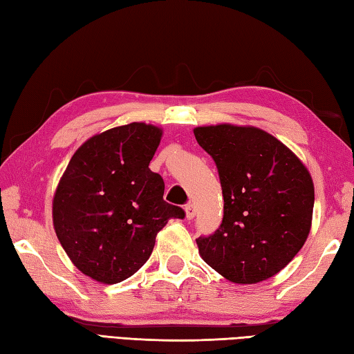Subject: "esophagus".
<instances>
[{
	"label": "esophagus",
	"instance_id": "1",
	"mask_svg": "<svg viewBox=\"0 0 354 354\" xmlns=\"http://www.w3.org/2000/svg\"><path fill=\"white\" fill-rule=\"evenodd\" d=\"M184 209H185L187 219H189V221H192L193 217L196 216V209H194V205H193V204H187V205L184 207Z\"/></svg>",
	"mask_w": 354,
	"mask_h": 354
}]
</instances>
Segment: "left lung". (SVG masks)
Segmentation results:
<instances>
[{
  "label": "left lung",
  "instance_id": "8db88e82",
  "mask_svg": "<svg viewBox=\"0 0 354 354\" xmlns=\"http://www.w3.org/2000/svg\"><path fill=\"white\" fill-rule=\"evenodd\" d=\"M193 132L216 162L223 194L221 227L196 239L201 257L232 283L268 280L295 257L310 232L309 170L259 127L225 123Z\"/></svg>",
  "mask_w": 354,
  "mask_h": 354
}]
</instances>
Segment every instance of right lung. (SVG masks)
Instances as JSON below:
<instances>
[{
  "label": "right lung",
  "instance_id": "right-lung-1",
  "mask_svg": "<svg viewBox=\"0 0 354 354\" xmlns=\"http://www.w3.org/2000/svg\"><path fill=\"white\" fill-rule=\"evenodd\" d=\"M160 127L129 123L86 140L73 155L53 198V225L80 272L115 284L133 275L155 237L184 209L162 199V178L149 169Z\"/></svg>",
  "mask_w": 354,
  "mask_h": 354
}]
</instances>
